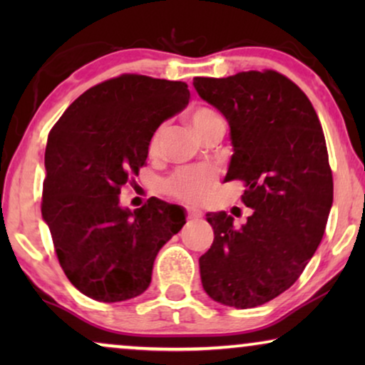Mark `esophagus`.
<instances>
[{
	"label": "esophagus",
	"mask_w": 365,
	"mask_h": 365,
	"mask_svg": "<svg viewBox=\"0 0 365 365\" xmlns=\"http://www.w3.org/2000/svg\"><path fill=\"white\" fill-rule=\"evenodd\" d=\"M186 217L189 219V221H196V219L201 217V211H197V209H187Z\"/></svg>",
	"instance_id": "obj_1"
}]
</instances>
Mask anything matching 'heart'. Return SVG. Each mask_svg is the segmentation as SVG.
I'll list each match as a JSON object with an SVG mask.
<instances>
[{"label": "heart", "instance_id": "b5f03b06", "mask_svg": "<svg viewBox=\"0 0 365 365\" xmlns=\"http://www.w3.org/2000/svg\"><path fill=\"white\" fill-rule=\"evenodd\" d=\"M191 123L196 131L204 136L209 129L222 124V118L219 116L217 111L207 108L199 106L191 113ZM166 131V123H161L154 129L151 138H149V153L156 154L161 148V141ZM217 184V173L216 169L204 166H184L174 171L171 176L166 178L163 187L168 196H171L178 201L191 204V206H199V204L206 202L214 191Z\"/></svg>", "mask_w": 365, "mask_h": 365}]
</instances>
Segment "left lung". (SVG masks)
Wrapping results in <instances>:
<instances>
[{
	"instance_id": "obj_1",
	"label": "left lung",
	"mask_w": 365,
	"mask_h": 365,
	"mask_svg": "<svg viewBox=\"0 0 365 365\" xmlns=\"http://www.w3.org/2000/svg\"><path fill=\"white\" fill-rule=\"evenodd\" d=\"M194 88L229 121L226 181H242V202L254 209L241 227L226 212L207 214L214 241L199 257L202 287L224 306H262L297 281L326 231L334 181L321 121L274 69L197 76Z\"/></svg>"
}]
</instances>
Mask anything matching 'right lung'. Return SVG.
I'll list each match as a JSON object with an SVG mask.
<instances>
[{"mask_svg": "<svg viewBox=\"0 0 365 365\" xmlns=\"http://www.w3.org/2000/svg\"><path fill=\"white\" fill-rule=\"evenodd\" d=\"M187 84L126 73L84 91L48 134L41 212L69 282L99 302L139 296L159 249L186 224L179 206L119 194L146 164L149 138L186 108Z\"/></svg>", "mask_w": 365, "mask_h": 365, "instance_id": "obj_1", "label": "right lung"}]
</instances>
